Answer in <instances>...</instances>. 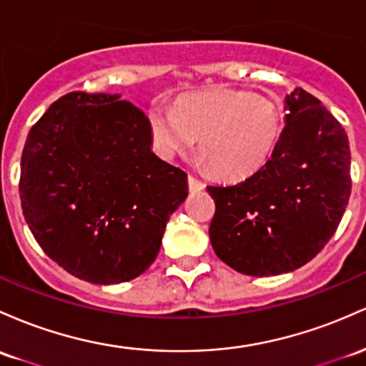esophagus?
Here are the masks:
<instances>
[{
	"label": "esophagus",
	"mask_w": 366,
	"mask_h": 366,
	"mask_svg": "<svg viewBox=\"0 0 366 366\" xmlns=\"http://www.w3.org/2000/svg\"><path fill=\"white\" fill-rule=\"evenodd\" d=\"M187 184H189V191L191 192H198V191L204 189V184L202 182V180L196 179V177H192V175L187 177Z\"/></svg>",
	"instance_id": "esophagus-1"
}]
</instances>
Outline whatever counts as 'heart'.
Here are the masks:
<instances>
[{
	"mask_svg": "<svg viewBox=\"0 0 366 366\" xmlns=\"http://www.w3.org/2000/svg\"><path fill=\"white\" fill-rule=\"evenodd\" d=\"M152 142L164 158L191 151L199 139V154L212 174L238 180L269 162L283 134L278 102L254 92H196L174 106L154 102L149 109Z\"/></svg>",
	"mask_w": 366,
	"mask_h": 366,
	"instance_id": "heart-1",
	"label": "heart"
}]
</instances>
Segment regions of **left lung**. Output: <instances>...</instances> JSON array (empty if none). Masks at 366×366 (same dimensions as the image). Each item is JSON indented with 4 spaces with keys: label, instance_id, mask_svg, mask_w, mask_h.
I'll list each match as a JSON object with an SVG mask.
<instances>
[{
    "label": "left lung",
    "instance_id": "obj_1",
    "mask_svg": "<svg viewBox=\"0 0 366 366\" xmlns=\"http://www.w3.org/2000/svg\"><path fill=\"white\" fill-rule=\"evenodd\" d=\"M287 124L269 162L234 186H208L215 202L210 242L217 257L248 276L307 264L339 227L351 196L344 127L315 95H287Z\"/></svg>",
    "mask_w": 366,
    "mask_h": 366
}]
</instances>
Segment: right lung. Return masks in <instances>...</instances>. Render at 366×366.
<instances>
[{"label": "right lung", "mask_w": 366, "mask_h": 366, "mask_svg": "<svg viewBox=\"0 0 366 366\" xmlns=\"http://www.w3.org/2000/svg\"><path fill=\"white\" fill-rule=\"evenodd\" d=\"M151 144L149 118L119 95L71 92L33 124L20 203L36 242L69 274L123 283L154 262L187 174Z\"/></svg>", "instance_id": "add662e5"}]
</instances>
